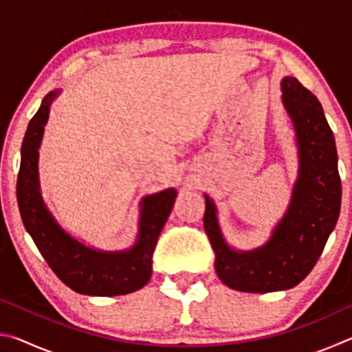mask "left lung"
I'll return each instance as SVG.
<instances>
[{
  "mask_svg": "<svg viewBox=\"0 0 352 352\" xmlns=\"http://www.w3.org/2000/svg\"><path fill=\"white\" fill-rule=\"evenodd\" d=\"M281 87L284 107L296 130L300 177L289 211L272 239L253 252L231 250L220 234L216 206L205 195L204 226L216 254L217 276L228 287L252 294L285 290L301 283L323 253L342 205L336 140L323 107L295 77H285Z\"/></svg>",
  "mask_w": 352,
  "mask_h": 352,
  "instance_id": "left-lung-1",
  "label": "left lung"
}]
</instances>
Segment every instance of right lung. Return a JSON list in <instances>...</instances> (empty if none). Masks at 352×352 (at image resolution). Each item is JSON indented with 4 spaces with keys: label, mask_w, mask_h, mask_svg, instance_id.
I'll use <instances>...</instances> for the list:
<instances>
[{
    "label": "right lung",
    "mask_w": 352,
    "mask_h": 352,
    "mask_svg": "<svg viewBox=\"0 0 352 352\" xmlns=\"http://www.w3.org/2000/svg\"><path fill=\"white\" fill-rule=\"evenodd\" d=\"M57 93H50L29 121L21 144L16 200L25 228L47 265L63 284L82 295H126L146 285L152 275V256L177 192L166 189L142 200L138 242L121 253L91 250L68 236L47 212L38 190V146L47 113Z\"/></svg>",
    "instance_id": "add662e5"
}]
</instances>
